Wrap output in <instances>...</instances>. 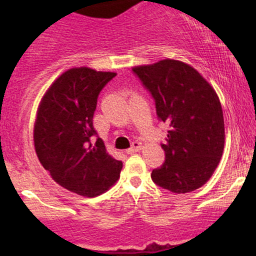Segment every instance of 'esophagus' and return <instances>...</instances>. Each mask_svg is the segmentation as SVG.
Returning a JSON list of instances; mask_svg holds the SVG:
<instances>
[{"instance_id": "34e87169", "label": "esophagus", "mask_w": 256, "mask_h": 256, "mask_svg": "<svg viewBox=\"0 0 256 256\" xmlns=\"http://www.w3.org/2000/svg\"><path fill=\"white\" fill-rule=\"evenodd\" d=\"M138 150H141V143H140V142H132L130 148L126 150V154L130 155V154H134L136 152H138Z\"/></svg>"}]
</instances>
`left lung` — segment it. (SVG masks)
Returning <instances> with one entry per match:
<instances>
[{
	"label": "left lung",
	"mask_w": 256,
	"mask_h": 256,
	"mask_svg": "<svg viewBox=\"0 0 256 256\" xmlns=\"http://www.w3.org/2000/svg\"><path fill=\"white\" fill-rule=\"evenodd\" d=\"M132 73L155 101L158 121L168 126L160 143L166 160L152 180L174 194H186L210 180L225 143L222 108L212 86L185 62L166 59Z\"/></svg>",
	"instance_id": "left-lung-1"
}]
</instances>
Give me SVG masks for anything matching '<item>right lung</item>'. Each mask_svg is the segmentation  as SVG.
<instances>
[{
  "mask_svg": "<svg viewBox=\"0 0 256 256\" xmlns=\"http://www.w3.org/2000/svg\"><path fill=\"white\" fill-rule=\"evenodd\" d=\"M115 76L88 68L68 70L52 84L38 108L34 129L38 160L59 185L85 197L104 194L122 169L93 127L98 96Z\"/></svg>",
  "mask_w": 256,
  "mask_h": 256,
  "instance_id": "add662e5",
  "label": "right lung"
}]
</instances>
